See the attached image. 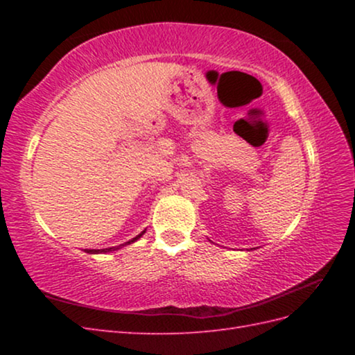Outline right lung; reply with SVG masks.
Returning <instances> with one entry per match:
<instances>
[{
	"label": "right lung",
	"instance_id": "1",
	"mask_svg": "<svg viewBox=\"0 0 355 355\" xmlns=\"http://www.w3.org/2000/svg\"><path fill=\"white\" fill-rule=\"evenodd\" d=\"M144 234H145V231H142L141 234L136 235V237H135V239H132L130 241H127V243H124V244H120V245H115V247H110V249H89V250H85V252H87V253H108V252H112V250L120 249V247H123V245H127V244H132V243H135L136 240L141 239Z\"/></svg>",
	"mask_w": 355,
	"mask_h": 355
}]
</instances>
